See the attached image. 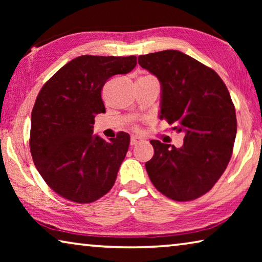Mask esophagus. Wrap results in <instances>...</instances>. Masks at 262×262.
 <instances>
[{
  "label": "esophagus",
  "mask_w": 262,
  "mask_h": 262,
  "mask_svg": "<svg viewBox=\"0 0 262 262\" xmlns=\"http://www.w3.org/2000/svg\"><path fill=\"white\" fill-rule=\"evenodd\" d=\"M141 142H143V139H142L141 136H137V135H133L130 137V144L132 145H135V144H139Z\"/></svg>",
  "instance_id": "34e87169"
}]
</instances>
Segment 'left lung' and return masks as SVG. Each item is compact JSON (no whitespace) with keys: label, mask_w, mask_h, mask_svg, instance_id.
Here are the masks:
<instances>
[{"label":"left lung","mask_w":262,"mask_h":262,"mask_svg":"<svg viewBox=\"0 0 262 262\" xmlns=\"http://www.w3.org/2000/svg\"><path fill=\"white\" fill-rule=\"evenodd\" d=\"M139 64L161 83L159 119L185 134L180 148L150 141L149 178L172 200H194L211 189L231 158L237 134L231 97L216 72L183 52L140 55Z\"/></svg>","instance_id":"1"}]
</instances>
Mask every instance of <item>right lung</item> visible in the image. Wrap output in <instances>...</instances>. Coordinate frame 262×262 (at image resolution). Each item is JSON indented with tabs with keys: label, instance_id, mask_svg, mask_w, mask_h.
Masks as SVG:
<instances>
[{
	"label": "right lung",
	"instance_id": "obj_1",
	"mask_svg": "<svg viewBox=\"0 0 262 262\" xmlns=\"http://www.w3.org/2000/svg\"><path fill=\"white\" fill-rule=\"evenodd\" d=\"M135 66V55H82L39 92L31 114V155L42 179L62 198L94 202L114 185L130 136L121 132L107 142L94 135V123L97 114L105 113L104 84Z\"/></svg>",
	"mask_w": 262,
	"mask_h": 262
}]
</instances>
